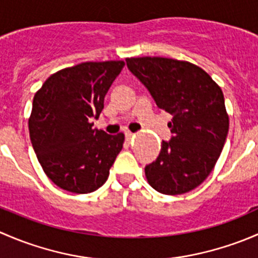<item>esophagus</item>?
Returning <instances> with one entry per match:
<instances>
[{"label":"esophagus","mask_w":258,"mask_h":258,"mask_svg":"<svg viewBox=\"0 0 258 258\" xmlns=\"http://www.w3.org/2000/svg\"><path fill=\"white\" fill-rule=\"evenodd\" d=\"M124 137H126V141L130 142L135 137V134H132V132H126V134H124Z\"/></svg>","instance_id":"34e87169"}]
</instances>
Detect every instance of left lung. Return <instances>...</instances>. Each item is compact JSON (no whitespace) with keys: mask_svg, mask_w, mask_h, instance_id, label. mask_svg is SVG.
Here are the masks:
<instances>
[{"mask_svg":"<svg viewBox=\"0 0 258 258\" xmlns=\"http://www.w3.org/2000/svg\"><path fill=\"white\" fill-rule=\"evenodd\" d=\"M126 62L157 107L173 116L168 122L171 141H162L158 157L145 167L148 183L165 195L196 188L215 167L228 134L222 90L191 62L166 57H131Z\"/></svg>","mask_w":258,"mask_h":258,"instance_id":"1","label":"left lung"}]
</instances>
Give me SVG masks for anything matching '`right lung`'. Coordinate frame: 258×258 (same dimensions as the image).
Instances as JSON below:
<instances>
[{
	"label": "right lung",
	"mask_w": 258,
	"mask_h": 258,
	"mask_svg": "<svg viewBox=\"0 0 258 258\" xmlns=\"http://www.w3.org/2000/svg\"><path fill=\"white\" fill-rule=\"evenodd\" d=\"M123 61L83 62L51 75L33 97L28 130L38 162L59 188L88 194L110 175L124 135L92 128Z\"/></svg>",
	"instance_id": "add662e5"
}]
</instances>
